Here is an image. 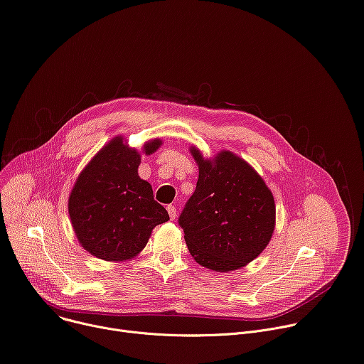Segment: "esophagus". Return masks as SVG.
Here are the masks:
<instances>
[{"label": "esophagus", "mask_w": 364, "mask_h": 364, "mask_svg": "<svg viewBox=\"0 0 364 364\" xmlns=\"http://www.w3.org/2000/svg\"><path fill=\"white\" fill-rule=\"evenodd\" d=\"M168 214H169L171 220H175V218H176V215H178L176 205H168Z\"/></svg>", "instance_id": "esophagus-1"}]
</instances>
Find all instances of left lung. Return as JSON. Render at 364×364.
Masks as SVG:
<instances>
[{
  "label": "left lung",
  "instance_id": "left-lung-1",
  "mask_svg": "<svg viewBox=\"0 0 364 364\" xmlns=\"http://www.w3.org/2000/svg\"><path fill=\"white\" fill-rule=\"evenodd\" d=\"M199 176L179 224L195 262L214 272L247 266L269 245L276 224L272 191L245 159L221 150L205 159L191 149Z\"/></svg>",
  "mask_w": 364,
  "mask_h": 364
}]
</instances>
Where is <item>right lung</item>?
I'll use <instances>...</instances> for the list:
<instances>
[{"label": "right lung", "instance_id": "1", "mask_svg": "<svg viewBox=\"0 0 364 364\" xmlns=\"http://www.w3.org/2000/svg\"><path fill=\"white\" fill-rule=\"evenodd\" d=\"M160 146V139L149 140L143 153L149 156ZM140 161L141 153L117 136L90 160L70 191L68 211L75 235L98 259H134L153 228L169 220L154 200L151 185L139 176Z\"/></svg>", "mask_w": 364, "mask_h": 364}]
</instances>
